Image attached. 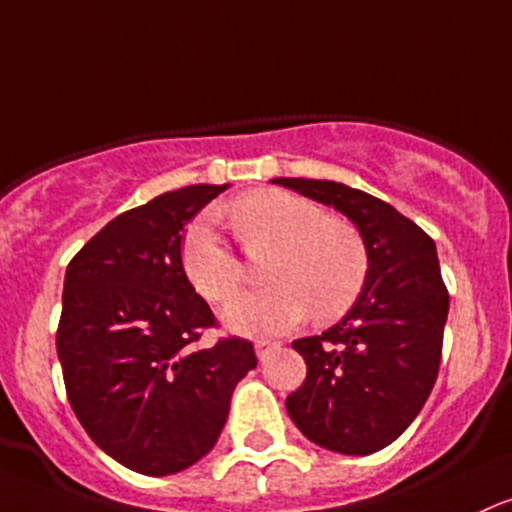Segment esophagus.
<instances>
[{"label": "esophagus", "instance_id": "obj_1", "mask_svg": "<svg viewBox=\"0 0 512 512\" xmlns=\"http://www.w3.org/2000/svg\"><path fill=\"white\" fill-rule=\"evenodd\" d=\"M272 347H277V342H269V340H257L255 342V352H257V357L260 359H265V355L269 350H272Z\"/></svg>", "mask_w": 512, "mask_h": 512}]
</instances>
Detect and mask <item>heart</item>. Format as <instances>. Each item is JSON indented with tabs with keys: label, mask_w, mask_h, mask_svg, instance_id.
Returning <instances> with one entry per match:
<instances>
[{
	"label": "heart",
	"mask_w": 512,
	"mask_h": 512,
	"mask_svg": "<svg viewBox=\"0 0 512 512\" xmlns=\"http://www.w3.org/2000/svg\"><path fill=\"white\" fill-rule=\"evenodd\" d=\"M233 223L250 252L272 247L265 262V279L272 284L230 303L223 311L230 328L250 335L286 333L311 311L325 323L355 306L369 272L367 245L355 223L279 189L240 196ZM182 265L211 303L233 299L245 279L243 262L211 218H199L187 230Z\"/></svg>",
	"instance_id": "b5f03b06"
}]
</instances>
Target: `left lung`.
<instances>
[{
  "label": "left lung",
  "mask_w": 512,
  "mask_h": 512,
  "mask_svg": "<svg viewBox=\"0 0 512 512\" xmlns=\"http://www.w3.org/2000/svg\"><path fill=\"white\" fill-rule=\"evenodd\" d=\"M272 182L345 213L369 255L367 282L347 316L291 342L306 359V381L286 398V411L330 452H379L413 423L440 369L449 294L435 243L391 204L347 184Z\"/></svg>",
  "instance_id": "obj_1"
}]
</instances>
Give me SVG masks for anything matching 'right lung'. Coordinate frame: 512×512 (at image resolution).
Returning a JSON list of instances; mask_svg holds the SVG:
<instances>
[{"label": "right lung", "mask_w": 512, "mask_h": 512, "mask_svg": "<svg viewBox=\"0 0 512 512\" xmlns=\"http://www.w3.org/2000/svg\"><path fill=\"white\" fill-rule=\"evenodd\" d=\"M228 184H192L131 209L89 240L65 272L58 357L67 401L109 457L145 476L211 452L230 396L257 367L252 342L221 338L182 265L184 226Z\"/></svg>", "instance_id": "right-lung-1"}]
</instances>
